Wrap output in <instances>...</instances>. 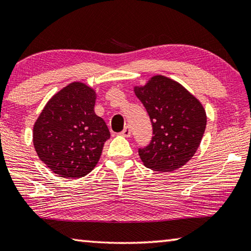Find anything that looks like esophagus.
Segmentation results:
<instances>
[{
  "label": "esophagus",
  "instance_id": "obj_1",
  "mask_svg": "<svg viewBox=\"0 0 251 251\" xmlns=\"http://www.w3.org/2000/svg\"><path fill=\"white\" fill-rule=\"evenodd\" d=\"M121 135H123V136H125V137H129L130 136V128H129V126H125V128L122 130Z\"/></svg>",
  "mask_w": 251,
  "mask_h": 251
}]
</instances>
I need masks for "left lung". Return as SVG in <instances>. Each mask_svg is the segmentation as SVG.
Instances as JSON below:
<instances>
[{"mask_svg": "<svg viewBox=\"0 0 251 251\" xmlns=\"http://www.w3.org/2000/svg\"><path fill=\"white\" fill-rule=\"evenodd\" d=\"M153 127L150 144L138 149L146 168L169 172L181 168L197 152L203 137V106L180 83L155 75L144 87H135Z\"/></svg>", "mask_w": 251, "mask_h": 251, "instance_id": "1", "label": "left lung"}]
</instances>
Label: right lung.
Wrapping results in <instances>:
<instances>
[{"label":"right lung","instance_id":"right-lung-1","mask_svg":"<svg viewBox=\"0 0 251 251\" xmlns=\"http://www.w3.org/2000/svg\"><path fill=\"white\" fill-rule=\"evenodd\" d=\"M96 93L73 82L48 101L33 127L40 160L62 177H82L99 161L110 137L106 123L95 114Z\"/></svg>","mask_w":251,"mask_h":251}]
</instances>
